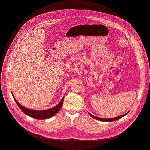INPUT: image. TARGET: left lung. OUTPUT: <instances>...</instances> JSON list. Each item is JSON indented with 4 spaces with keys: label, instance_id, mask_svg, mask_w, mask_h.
Listing matches in <instances>:
<instances>
[{
    "label": "left lung",
    "instance_id": "1",
    "mask_svg": "<svg viewBox=\"0 0 150 150\" xmlns=\"http://www.w3.org/2000/svg\"><path fill=\"white\" fill-rule=\"evenodd\" d=\"M128 113V112L127 113H126V114H123V115H120V116H118V117H114V118H111V119H103V118L97 117L94 116V115H92V114H89V115H90L92 117L94 118V119H97V120H98L102 121V122H113V121H115V120H119V119H120V118H122V117H123V116H125V115H127Z\"/></svg>",
    "mask_w": 150,
    "mask_h": 150
}]
</instances>
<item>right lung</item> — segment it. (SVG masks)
Instances as JSON below:
<instances>
[{
  "mask_svg": "<svg viewBox=\"0 0 150 150\" xmlns=\"http://www.w3.org/2000/svg\"><path fill=\"white\" fill-rule=\"evenodd\" d=\"M11 93H12V96L13 97L14 100L16 101V104L18 105V106L19 107V108L21 109V111L23 113L31 117L34 118V119H39V120H44V119H49V118H50V117H53V115H54L56 114H57L62 107L63 101H64V97H63L62 98V100H61V101L59 102V103L58 105H57L56 106H54L52 108L46 109V110H42V111H38V110L30 109H28L27 108L22 106L21 105H20L18 103V101L16 100L12 92H11Z\"/></svg>",
  "mask_w": 150,
  "mask_h": 150,
  "instance_id": "obj_1",
  "label": "right lung"
}]
</instances>
